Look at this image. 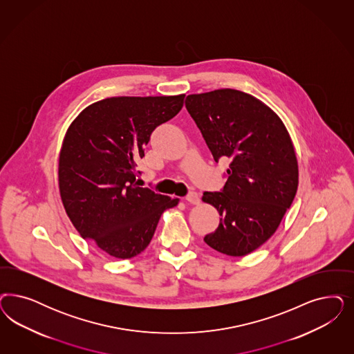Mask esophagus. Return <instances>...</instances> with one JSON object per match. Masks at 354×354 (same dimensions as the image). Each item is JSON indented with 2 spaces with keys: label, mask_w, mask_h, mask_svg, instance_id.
I'll list each match as a JSON object with an SVG mask.
<instances>
[{
  "label": "esophagus",
  "mask_w": 354,
  "mask_h": 354,
  "mask_svg": "<svg viewBox=\"0 0 354 354\" xmlns=\"http://www.w3.org/2000/svg\"><path fill=\"white\" fill-rule=\"evenodd\" d=\"M186 201L189 202V203H192V205H199V202H201V198H199V194L198 193H195V192H190L187 196H186Z\"/></svg>",
  "instance_id": "34e87169"
}]
</instances>
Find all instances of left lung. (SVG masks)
I'll list each match as a JSON object with an SVG mask.
<instances>
[{
  "instance_id": "8db88e82",
  "label": "left lung",
  "mask_w": 354,
  "mask_h": 354,
  "mask_svg": "<svg viewBox=\"0 0 354 354\" xmlns=\"http://www.w3.org/2000/svg\"><path fill=\"white\" fill-rule=\"evenodd\" d=\"M185 105L215 161L229 160L223 190L202 196L221 216L205 242L230 257L248 255L274 234L296 196L293 143L280 117L249 93H194Z\"/></svg>"
}]
</instances>
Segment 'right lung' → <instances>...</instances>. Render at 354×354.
Wrapping results in <instances>:
<instances>
[{
	"instance_id": "right-lung-1",
	"label": "right lung",
	"mask_w": 354,
	"mask_h": 354,
	"mask_svg": "<svg viewBox=\"0 0 354 354\" xmlns=\"http://www.w3.org/2000/svg\"><path fill=\"white\" fill-rule=\"evenodd\" d=\"M185 95L118 96L88 105L68 126L58 160L59 195L86 240L118 259L149 246L178 199L136 181L152 131L181 111Z\"/></svg>"
}]
</instances>
